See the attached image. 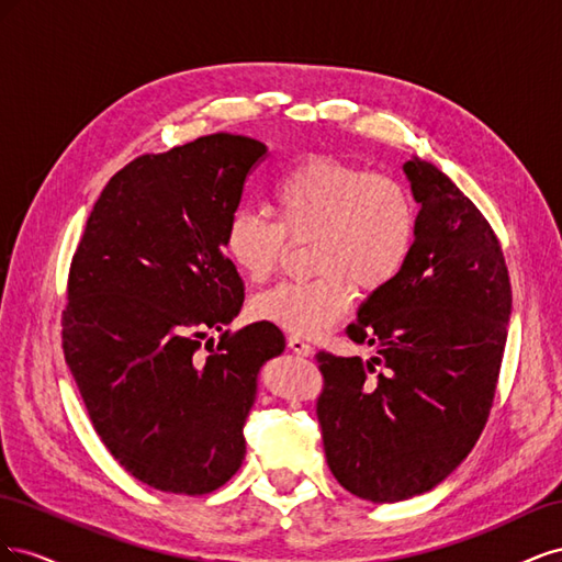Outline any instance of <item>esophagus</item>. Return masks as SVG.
Wrapping results in <instances>:
<instances>
[{
	"instance_id": "esophagus-1",
	"label": "esophagus",
	"mask_w": 562,
	"mask_h": 562,
	"mask_svg": "<svg viewBox=\"0 0 562 562\" xmlns=\"http://www.w3.org/2000/svg\"><path fill=\"white\" fill-rule=\"evenodd\" d=\"M288 347H291V351H295L297 356H312L314 353V347L310 342H304L302 337H295V335L288 337Z\"/></svg>"
}]
</instances>
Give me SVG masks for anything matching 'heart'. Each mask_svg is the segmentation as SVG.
<instances>
[{
    "mask_svg": "<svg viewBox=\"0 0 562 562\" xmlns=\"http://www.w3.org/2000/svg\"><path fill=\"white\" fill-rule=\"evenodd\" d=\"M277 223L248 206L223 227L229 262L250 283L279 269L291 241H310L314 279L288 281L252 302V314L295 337H318L347 314L353 283L375 293L394 283L417 239V203L386 173L326 155L304 157L271 187Z\"/></svg>",
    "mask_w": 562,
    "mask_h": 562,
    "instance_id": "1",
    "label": "heart"
}]
</instances>
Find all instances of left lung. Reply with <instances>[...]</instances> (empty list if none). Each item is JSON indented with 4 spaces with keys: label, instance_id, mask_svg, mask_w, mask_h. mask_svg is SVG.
I'll use <instances>...</instances> for the list:
<instances>
[{
    "label": "left lung",
    "instance_id": "1",
    "mask_svg": "<svg viewBox=\"0 0 562 562\" xmlns=\"http://www.w3.org/2000/svg\"><path fill=\"white\" fill-rule=\"evenodd\" d=\"M403 171L419 203L413 255L347 326L375 356L316 353L328 467L375 504L429 492L464 462L495 398L512 318L504 252L483 213L434 164L413 157Z\"/></svg>",
    "mask_w": 562,
    "mask_h": 562
}]
</instances>
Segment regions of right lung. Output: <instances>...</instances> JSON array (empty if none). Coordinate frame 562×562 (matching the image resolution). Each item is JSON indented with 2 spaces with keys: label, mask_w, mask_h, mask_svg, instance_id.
I'll return each mask as SVG.
<instances>
[{
  "label": "right lung",
  "mask_w": 562,
  "mask_h": 562,
  "mask_svg": "<svg viewBox=\"0 0 562 562\" xmlns=\"http://www.w3.org/2000/svg\"><path fill=\"white\" fill-rule=\"evenodd\" d=\"M265 155L260 140L213 133L133 159L100 192L70 265L65 361L105 448L161 492L209 495L239 471L258 372L285 349L267 321L225 330L244 281L223 227Z\"/></svg>",
  "instance_id": "add662e5"
}]
</instances>
